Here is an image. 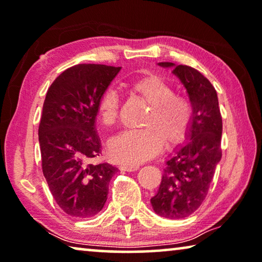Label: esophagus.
I'll list each match as a JSON object with an SVG mask.
<instances>
[{
  "mask_svg": "<svg viewBox=\"0 0 262 262\" xmlns=\"http://www.w3.org/2000/svg\"><path fill=\"white\" fill-rule=\"evenodd\" d=\"M119 168L122 171H127V172H134L137 171L139 168V166H137V165H120Z\"/></svg>",
  "mask_w": 262,
  "mask_h": 262,
  "instance_id": "esophagus-1",
  "label": "esophagus"
}]
</instances>
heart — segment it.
I'll return each instance as SVG.
<instances>
[{"mask_svg":"<svg viewBox=\"0 0 262 262\" xmlns=\"http://www.w3.org/2000/svg\"><path fill=\"white\" fill-rule=\"evenodd\" d=\"M130 89L150 105L143 128L125 130L108 142L111 158L136 165L151 159L166 147L176 146L188 135L192 124V107L183 96L174 95L172 86L159 76L148 74L130 83ZM119 97L115 90H106L100 97L97 114L100 123L112 126L117 122Z\"/></svg>","mask_w":262,"mask_h":262,"instance_id":"b5f03b06","label":"heart"}]
</instances>
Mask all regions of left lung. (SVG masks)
I'll return each instance as SVG.
<instances>
[{
	"mask_svg": "<svg viewBox=\"0 0 262 262\" xmlns=\"http://www.w3.org/2000/svg\"><path fill=\"white\" fill-rule=\"evenodd\" d=\"M172 68L186 89L192 105V124L187 140L166 160L159 188L151 198L157 214L183 219L198 210L206 198L221 159V119L218 96L203 74L188 66L158 63Z\"/></svg>",
	"mask_w": 262,
	"mask_h": 262,
	"instance_id": "8db88e82",
	"label": "left lung"
}]
</instances>
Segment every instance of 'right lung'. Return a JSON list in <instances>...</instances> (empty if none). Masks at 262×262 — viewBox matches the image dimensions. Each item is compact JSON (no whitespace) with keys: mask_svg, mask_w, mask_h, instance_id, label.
<instances>
[{"mask_svg":"<svg viewBox=\"0 0 262 262\" xmlns=\"http://www.w3.org/2000/svg\"><path fill=\"white\" fill-rule=\"evenodd\" d=\"M120 69L77 64L54 80L44 99L38 126L43 174L61 210L75 218L102 211L118 171L92 159L102 151L96 131L98 102Z\"/></svg>","mask_w":262,"mask_h":262,"instance_id":"add662e5","label":"right lung"}]
</instances>
